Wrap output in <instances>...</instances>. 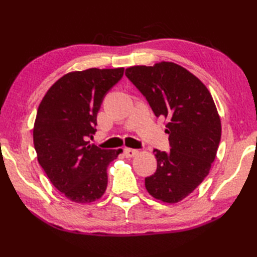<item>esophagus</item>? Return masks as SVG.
Returning <instances> with one entry per match:
<instances>
[{
	"mask_svg": "<svg viewBox=\"0 0 257 257\" xmlns=\"http://www.w3.org/2000/svg\"><path fill=\"white\" fill-rule=\"evenodd\" d=\"M138 152H139L138 150L130 149V148H125V149L123 150V154H124L125 158H133V157H135V156H137Z\"/></svg>",
	"mask_w": 257,
	"mask_h": 257,
	"instance_id": "esophagus-1",
	"label": "esophagus"
}]
</instances>
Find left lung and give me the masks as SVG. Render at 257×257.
Here are the masks:
<instances>
[{
	"label": "left lung",
	"instance_id": "left-lung-1",
	"mask_svg": "<svg viewBox=\"0 0 257 257\" xmlns=\"http://www.w3.org/2000/svg\"><path fill=\"white\" fill-rule=\"evenodd\" d=\"M125 76L137 87L157 117L168 119L170 151L155 149L157 170L145 179L155 199L177 203L209 174L221 140V119L209 89L178 64L133 66Z\"/></svg>",
	"mask_w": 257,
	"mask_h": 257
}]
</instances>
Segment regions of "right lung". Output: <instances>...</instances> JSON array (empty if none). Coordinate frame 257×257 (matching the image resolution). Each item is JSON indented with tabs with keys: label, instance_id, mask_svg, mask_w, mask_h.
<instances>
[{
	"label": "right lung",
	"instance_id": "1",
	"mask_svg": "<svg viewBox=\"0 0 257 257\" xmlns=\"http://www.w3.org/2000/svg\"><path fill=\"white\" fill-rule=\"evenodd\" d=\"M123 67L89 68L59 78L38 106L33 128L37 160L59 192L75 203L100 199L107 168L121 149L90 145L103 97L121 79Z\"/></svg>",
	"mask_w": 257,
	"mask_h": 257
}]
</instances>
